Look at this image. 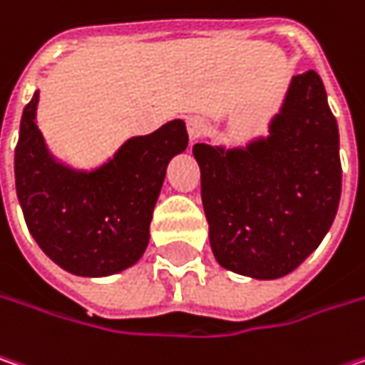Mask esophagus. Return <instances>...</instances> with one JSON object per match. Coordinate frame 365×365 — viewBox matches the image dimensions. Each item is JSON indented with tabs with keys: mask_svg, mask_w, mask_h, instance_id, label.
<instances>
[{
	"mask_svg": "<svg viewBox=\"0 0 365 365\" xmlns=\"http://www.w3.org/2000/svg\"><path fill=\"white\" fill-rule=\"evenodd\" d=\"M185 125H187V136L192 142H196L204 134V119L200 115H190L185 119Z\"/></svg>",
	"mask_w": 365,
	"mask_h": 365,
	"instance_id": "esophagus-1",
	"label": "esophagus"
}]
</instances>
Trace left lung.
Wrapping results in <instances>:
<instances>
[{"label":"left lung","mask_w":365,"mask_h":365,"mask_svg":"<svg viewBox=\"0 0 365 365\" xmlns=\"http://www.w3.org/2000/svg\"><path fill=\"white\" fill-rule=\"evenodd\" d=\"M217 262L252 279L299 267L329 233L341 198L339 128L314 70L291 78L268 136L244 148L194 144Z\"/></svg>","instance_id":"obj_1"}]
</instances>
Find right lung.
<instances>
[{
  "label": "right lung",
  "mask_w": 365,
  "mask_h": 365,
  "mask_svg": "<svg viewBox=\"0 0 365 365\" xmlns=\"http://www.w3.org/2000/svg\"><path fill=\"white\" fill-rule=\"evenodd\" d=\"M36 105L38 91L24 107L14 155L16 194L34 242L78 277H107L136 264L148 246L167 165L187 146L185 123L167 121L148 136L125 140L97 169L78 171L49 153Z\"/></svg>",
  "instance_id": "add662e5"
}]
</instances>
